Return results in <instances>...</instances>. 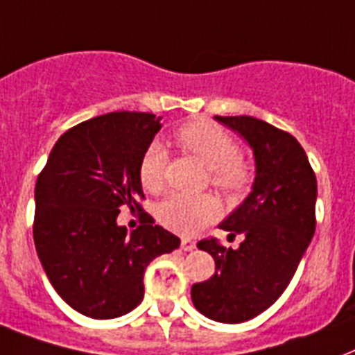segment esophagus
Segmentation results:
<instances>
[{
	"label": "esophagus",
	"instance_id": "1",
	"mask_svg": "<svg viewBox=\"0 0 355 355\" xmlns=\"http://www.w3.org/2000/svg\"><path fill=\"white\" fill-rule=\"evenodd\" d=\"M194 248H196V243L191 241V239H183V241H181V250H183V252H192Z\"/></svg>",
	"mask_w": 355,
	"mask_h": 355
}]
</instances>
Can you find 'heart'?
<instances>
[{
	"mask_svg": "<svg viewBox=\"0 0 355 355\" xmlns=\"http://www.w3.org/2000/svg\"><path fill=\"white\" fill-rule=\"evenodd\" d=\"M175 140L211 170V183L230 198H241L248 191L254 172L241 159L239 142L226 129L207 120H194L178 129ZM168 155L161 142H152L142 153L139 178L148 192H161L166 183ZM157 220L170 232L192 237L220 216V203L215 198L170 194L157 205Z\"/></svg>",
	"mask_w": 355,
	"mask_h": 355,
	"instance_id": "1",
	"label": "heart"
}]
</instances>
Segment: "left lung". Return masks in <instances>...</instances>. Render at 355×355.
Wrapping results in <instances>:
<instances>
[{
    "mask_svg": "<svg viewBox=\"0 0 355 355\" xmlns=\"http://www.w3.org/2000/svg\"><path fill=\"white\" fill-rule=\"evenodd\" d=\"M248 140L255 155L254 191L220 227L243 235L237 250L218 239L198 248L215 259V276L192 285V304L211 320L239 324L274 304L295 276L315 235L317 178L300 142L254 116H215Z\"/></svg>",
    "mask_w": 355,
    "mask_h": 355,
    "instance_id": "obj_1",
    "label": "left lung"
}]
</instances>
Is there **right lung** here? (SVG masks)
<instances>
[{
	"label": "right lung",
	"instance_id": "obj_1",
	"mask_svg": "<svg viewBox=\"0 0 355 355\" xmlns=\"http://www.w3.org/2000/svg\"><path fill=\"white\" fill-rule=\"evenodd\" d=\"M161 129L152 112H109L70 128L55 142L35 187L33 237L59 296L90 318H116L144 298V270L180 239L145 220L131 234L118 227L120 207L144 200L142 153Z\"/></svg>",
	"mask_w": 355,
	"mask_h": 355
}]
</instances>
